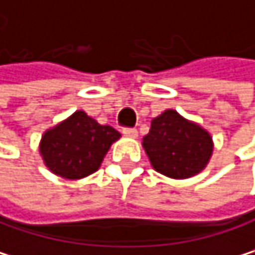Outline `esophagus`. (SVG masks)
I'll list each match as a JSON object with an SVG mask.
<instances>
[{
    "mask_svg": "<svg viewBox=\"0 0 255 255\" xmlns=\"http://www.w3.org/2000/svg\"><path fill=\"white\" fill-rule=\"evenodd\" d=\"M123 135H125L126 138H136V136H138V132H136V129H129V128H126V129H123Z\"/></svg>",
    "mask_w": 255,
    "mask_h": 255,
    "instance_id": "esophagus-1",
    "label": "esophagus"
}]
</instances>
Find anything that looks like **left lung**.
Masks as SVG:
<instances>
[{
    "label": "left lung",
    "instance_id": "left-lung-1",
    "mask_svg": "<svg viewBox=\"0 0 255 255\" xmlns=\"http://www.w3.org/2000/svg\"><path fill=\"white\" fill-rule=\"evenodd\" d=\"M141 144L152 167L172 179H187L201 173L214 149L210 132L175 109H165L152 120Z\"/></svg>",
    "mask_w": 255,
    "mask_h": 255
}]
</instances>
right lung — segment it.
Returning a JSON list of instances; mask_svg holds the SVG:
<instances>
[{"label": "right lung", "mask_w": 255, "mask_h": 255, "mask_svg": "<svg viewBox=\"0 0 255 255\" xmlns=\"http://www.w3.org/2000/svg\"><path fill=\"white\" fill-rule=\"evenodd\" d=\"M120 132L102 126L85 111H76L47 129L39 141V153L47 169L63 179H82L97 172Z\"/></svg>", "instance_id": "add662e5"}]
</instances>
